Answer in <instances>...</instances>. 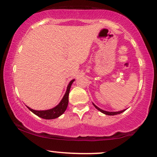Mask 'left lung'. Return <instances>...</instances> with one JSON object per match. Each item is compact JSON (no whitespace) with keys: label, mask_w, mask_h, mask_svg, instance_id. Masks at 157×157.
Instances as JSON below:
<instances>
[{"label":"left lung","mask_w":157,"mask_h":157,"mask_svg":"<svg viewBox=\"0 0 157 157\" xmlns=\"http://www.w3.org/2000/svg\"><path fill=\"white\" fill-rule=\"evenodd\" d=\"M93 105H94V106L96 108H97V109H98V110H99L100 112L102 113H104V114L107 115V116H115V115L120 114V113H123V112H124V111L126 110V109H124V110H121V111H118V112H109V111H105V110H103V109H100L99 107H98L97 106V105H94V103H93Z\"/></svg>","instance_id":"1"}]
</instances>
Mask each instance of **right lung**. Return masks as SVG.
Listing matches in <instances>:
<instances>
[{
	"label": "right lung",
	"mask_w": 157,
	"mask_h": 157,
	"mask_svg": "<svg viewBox=\"0 0 157 157\" xmlns=\"http://www.w3.org/2000/svg\"><path fill=\"white\" fill-rule=\"evenodd\" d=\"M74 81H75V79L69 82L63 99H61V101H60V103L58 104L57 106H56L52 109H47V110H35V109L30 108L29 107H28V108L32 113L36 115L37 116L40 117L41 118H44V119H55V118H58V117L61 116L65 112L66 109L67 108L68 103H69V91H70L71 86L73 83Z\"/></svg>",
	"instance_id": "1"
}]
</instances>
